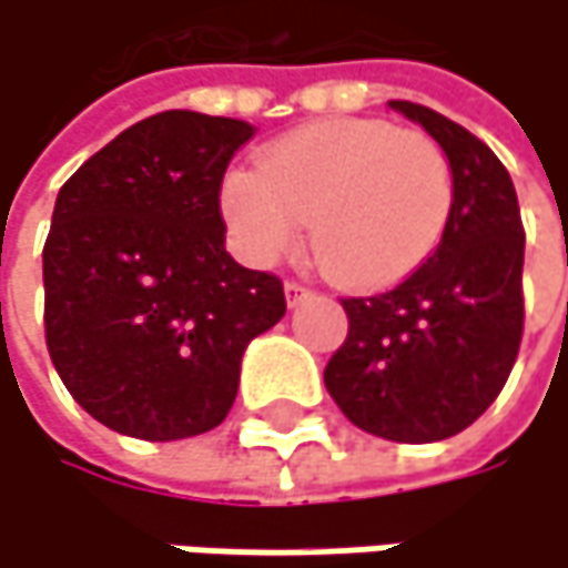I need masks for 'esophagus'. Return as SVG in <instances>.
Segmentation results:
<instances>
[{
  "mask_svg": "<svg viewBox=\"0 0 568 568\" xmlns=\"http://www.w3.org/2000/svg\"><path fill=\"white\" fill-rule=\"evenodd\" d=\"M282 290H286V303H290V310H296V306L310 296V290L303 286V282H296V278H286V286H282Z\"/></svg>",
  "mask_w": 568,
  "mask_h": 568,
  "instance_id": "34e87169",
  "label": "esophagus"
}]
</instances>
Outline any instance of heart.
Here are the masks:
<instances>
[{
  "mask_svg": "<svg viewBox=\"0 0 568 568\" xmlns=\"http://www.w3.org/2000/svg\"><path fill=\"white\" fill-rule=\"evenodd\" d=\"M456 182L423 132L379 119H326L282 135L258 169H232L219 205L232 245L272 265L306 225L320 262L346 286H389L443 242Z\"/></svg>",
  "mask_w": 568,
  "mask_h": 568,
  "instance_id": "1",
  "label": "heart"
}]
</instances>
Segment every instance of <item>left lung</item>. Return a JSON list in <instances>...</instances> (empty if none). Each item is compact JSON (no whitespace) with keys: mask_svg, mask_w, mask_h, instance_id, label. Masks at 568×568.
Wrapping results in <instances>:
<instances>
[{"mask_svg":"<svg viewBox=\"0 0 568 568\" xmlns=\"http://www.w3.org/2000/svg\"><path fill=\"white\" fill-rule=\"evenodd\" d=\"M449 155L456 199L439 248L399 286L343 300L349 336L326 366L343 416L389 443H439L506 386L523 339L519 199L496 152L459 122L393 99Z\"/></svg>","mask_w":568,"mask_h":568,"instance_id":"1","label":"left lung"}]
</instances>
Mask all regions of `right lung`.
Segmentation results:
<instances>
[{"label":"right lung","mask_w":568,"mask_h":568,"mask_svg":"<svg viewBox=\"0 0 568 568\" xmlns=\"http://www.w3.org/2000/svg\"><path fill=\"white\" fill-rule=\"evenodd\" d=\"M252 125L169 109L59 189L42 248L45 346L72 399L149 443L215 429L245 346L286 316L282 282L225 252L219 185Z\"/></svg>","instance_id":"right-lung-1"}]
</instances>
